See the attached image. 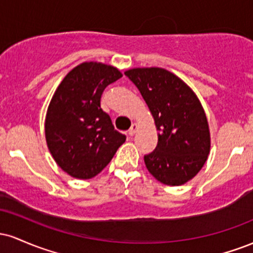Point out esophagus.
<instances>
[{"label":"esophagus","instance_id":"esophagus-1","mask_svg":"<svg viewBox=\"0 0 253 253\" xmlns=\"http://www.w3.org/2000/svg\"><path fill=\"white\" fill-rule=\"evenodd\" d=\"M138 129H139L138 125H136V124H133V125H132V127H130L129 130H128V134H129L130 136H133V135L135 134L136 132H138Z\"/></svg>","mask_w":253,"mask_h":253}]
</instances>
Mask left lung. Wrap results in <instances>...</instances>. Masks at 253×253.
I'll list each match as a JSON object with an SVG mask.
<instances>
[{
  "mask_svg": "<svg viewBox=\"0 0 253 253\" xmlns=\"http://www.w3.org/2000/svg\"><path fill=\"white\" fill-rule=\"evenodd\" d=\"M149 107L158 144L144 156L149 172L167 185H182L202 169L211 151V133L199 97L187 83L162 68L125 71Z\"/></svg>",
  "mask_w": 253,
  "mask_h": 253,
  "instance_id": "left-lung-1",
  "label": "left lung"
}]
</instances>
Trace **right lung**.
<instances>
[{
	"label": "right lung",
	"mask_w": 253,
	"mask_h": 253,
	"mask_svg": "<svg viewBox=\"0 0 253 253\" xmlns=\"http://www.w3.org/2000/svg\"><path fill=\"white\" fill-rule=\"evenodd\" d=\"M121 77L114 66L84 62L54 91L46 113L45 138L54 162L68 175L92 178L126 140L101 108L103 90Z\"/></svg>",
	"instance_id": "add662e5"
}]
</instances>
